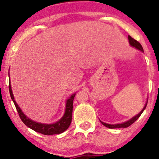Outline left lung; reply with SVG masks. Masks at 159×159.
I'll list each match as a JSON object with an SVG mask.
<instances>
[{
	"label": "left lung",
	"instance_id": "left-lung-1",
	"mask_svg": "<svg viewBox=\"0 0 159 159\" xmlns=\"http://www.w3.org/2000/svg\"><path fill=\"white\" fill-rule=\"evenodd\" d=\"M128 38H129V43H130V45H132V46L134 47V48H136L137 49H138V50L141 51V52H143V47H142V45L140 44V43H138L137 40H135L134 39H133L132 36H128ZM147 103H146L145 106L143 108V110H142L138 114V115H136V116H134V117H132V119L129 120V121H126L125 122V123H120V124H114V125H111V124H107V123H103V122L100 121L102 123V125H105V126H106L107 128H109V129H118V128H127L129 126H130L132 124H133L134 123V122L136 121L138 119V118L140 117V116L141 115L142 113H143V111L145 110L146 107H147Z\"/></svg>",
	"mask_w": 159,
	"mask_h": 159
}]
</instances>
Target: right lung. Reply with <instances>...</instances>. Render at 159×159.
<instances>
[{"label": "right lung", "instance_id": "1", "mask_svg": "<svg viewBox=\"0 0 159 159\" xmlns=\"http://www.w3.org/2000/svg\"><path fill=\"white\" fill-rule=\"evenodd\" d=\"M9 90H10V97L12 100L13 101L14 105L16 107L18 113H19L20 119L23 122L27 127L30 129H33L36 132L41 133V134H45V135H51V134H61L65 132L67 129H68L69 125H70L71 122H72V108H73V100L75 94L72 95L70 98H69L66 101V110L65 114L63 115V117L61 118L59 121L56 122V123L53 124H44L36 123L35 121L30 120L28 117H27L22 111L20 109V107L18 106L17 103L14 99L13 94H12V89H11L10 81L9 83Z\"/></svg>", "mask_w": 159, "mask_h": 159}]
</instances>
